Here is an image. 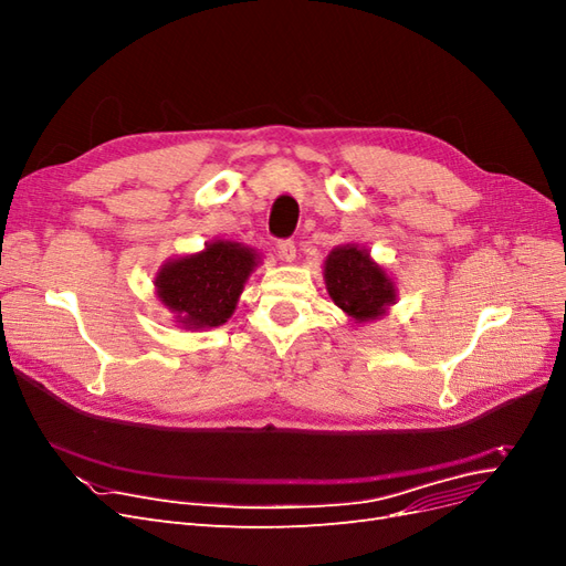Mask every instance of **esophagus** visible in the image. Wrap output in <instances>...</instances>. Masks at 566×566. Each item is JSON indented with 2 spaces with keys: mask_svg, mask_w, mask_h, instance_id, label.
Segmentation results:
<instances>
[{
  "mask_svg": "<svg viewBox=\"0 0 566 566\" xmlns=\"http://www.w3.org/2000/svg\"><path fill=\"white\" fill-rule=\"evenodd\" d=\"M279 256L283 262H295V256H297L295 243L293 241H281L279 243Z\"/></svg>",
  "mask_w": 566,
  "mask_h": 566,
  "instance_id": "1",
  "label": "esophagus"
}]
</instances>
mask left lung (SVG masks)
I'll return each mask as SVG.
<instances>
[{"instance_id":"left-lung-1","label":"left lung","mask_w":566,"mask_h":566,"mask_svg":"<svg viewBox=\"0 0 566 566\" xmlns=\"http://www.w3.org/2000/svg\"><path fill=\"white\" fill-rule=\"evenodd\" d=\"M323 281L331 300L354 323L378 321L397 304V281L354 243L337 245L325 256Z\"/></svg>"}]
</instances>
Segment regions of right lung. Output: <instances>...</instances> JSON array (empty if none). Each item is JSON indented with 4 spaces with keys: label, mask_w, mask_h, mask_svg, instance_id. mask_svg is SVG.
I'll list each match as a JSON object with an SVG mask.
<instances>
[{
    "label": "right lung",
    "mask_w": 566,
    "mask_h": 566,
    "mask_svg": "<svg viewBox=\"0 0 566 566\" xmlns=\"http://www.w3.org/2000/svg\"><path fill=\"white\" fill-rule=\"evenodd\" d=\"M262 256L235 241H210L200 252L167 260L156 273V297L184 331L224 325Z\"/></svg>",
    "instance_id": "right-lung-1"
}]
</instances>
